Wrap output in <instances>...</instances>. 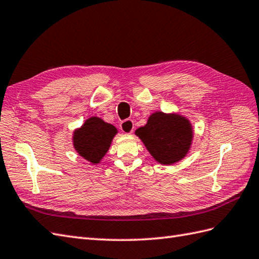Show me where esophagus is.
<instances>
[{"label": "esophagus", "mask_w": 259, "mask_h": 259, "mask_svg": "<svg viewBox=\"0 0 259 259\" xmlns=\"http://www.w3.org/2000/svg\"><path fill=\"white\" fill-rule=\"evenodd\" d=\"M120 129H121L123 134H128V135L132 134V132H134V129H135L134 121H132L131 119H127V120L121 121Z\"/></svg>", "instance_id": "34e87169"}]
</instances>
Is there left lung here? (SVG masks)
Masks as SVG:
<instances>
[{
    "label": "left lung",
    "instance_id": "8db88e82",
    "mask_svg": "<svg viewBox=\"0 0 259 259\" xmlns=\"http://www.w3.org/2000/svg\"><path fill=\"white\" fill-rule=\"evenodd\" d=\"M136 135L156 162L171 165L186 156L194 132L186 117L156 111L149 117L144 127L137 129Z\"/></svg>",
    "mask_w": 259,
    "mask_h": 259
}]
</instances>
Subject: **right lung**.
<instances>
[{
	"label": "right lung",
	"instance_id": "right-lung-1",
	"mask_svg": "<svg viewBox=\"0 0 259 259\" xmlns=\"http://www.w3.org/2000/svg\"><path fill=\"white\" fill-rule=\"evenodd\" d=\"M117 132L116 127L103 119L91 117L73 132V147L86 161L98 164L107 153Z\"/></svg>",
	"mask_w": 259,
	"mask_h": 259
}]
</instances>
